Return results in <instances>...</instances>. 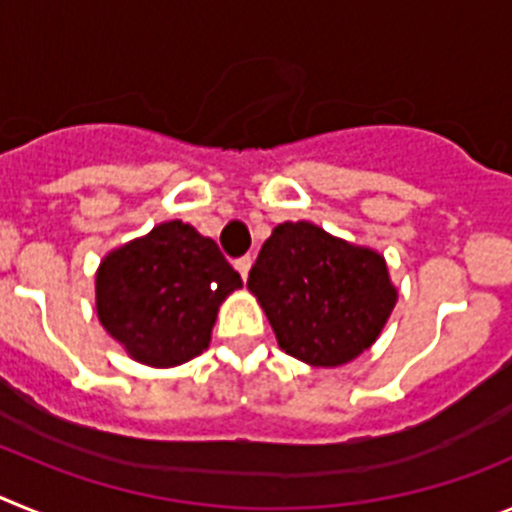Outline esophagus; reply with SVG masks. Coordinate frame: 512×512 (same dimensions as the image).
Returning <instances> with one entry per match:
<instances>
[{
	"label": "esophagus",
	"mask_w": 512,
	"mask_h": 512,
	"mask_svg": "<svg viewBox=\"0 0 512 512\" xmlns=\"http://www.w3.org/2000/svg\"><path fill=\"white\" fill-rule=\"evenodd\" d=\"M233 266H235V271L241 274V279H246L248 269H251V256H241V259H235Z\"/></svg>",
	"instance_id": "34e87169"
}]
</instances>
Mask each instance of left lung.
<instances>
[{
	"mask_svg": "<svg viewBox=\"0 0 512 512\" xmlns=\"http://www.w3.org/2000/svg\"><path fill=\"white\" fill-rule=\"evenodd\" d=\"M282 351L341 366L377 341L397 302L387 264L312 223H282L248 271Z\"/></svg>",
	"mask_w": 512,
	"mask_h": 512,
	"instance_id": "obj_1",
	"label": "left lung"
}]
</instances>
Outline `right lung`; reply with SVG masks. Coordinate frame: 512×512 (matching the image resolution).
<instances>
[{
  "instance_id": "right-lung-1",
  "label": "right lung",
  "mask_w": 512,
  "mask_h": 512,
  "mask_svg": "<svg viewBox=\"0 0 512 512\" xmlns=\"http://www.w3.org/2000/svg\"><path fill=\"white\" fill-rule=\"evenodd\" d=\"M241 284L212 238L171 220L102 261L97 315L133 359L176 366L205 351L217 307Z\"/></svg>"
}]
</instances>
